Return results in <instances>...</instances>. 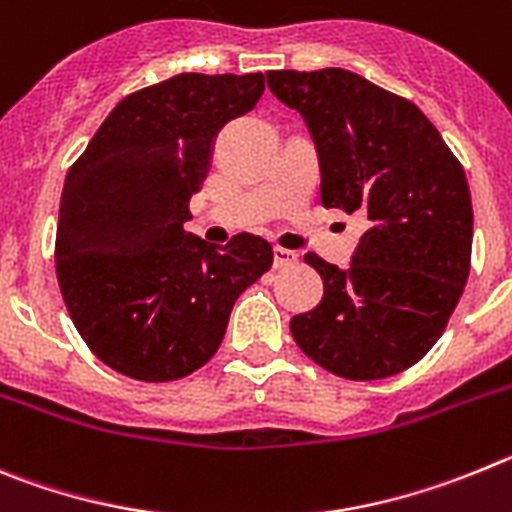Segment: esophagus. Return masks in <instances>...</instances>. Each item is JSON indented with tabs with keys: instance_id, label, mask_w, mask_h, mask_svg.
<instances>
[{
	"instance_id": "1",
	"label": "esophagus",
	"mask_w": 512,
	"mask_h": 512,
	"mask_svg": "<svg viewBox=\"0 0 512 512\" xmlns=\"http://www.w3.org/2000/svg\"><path fill=\"white\" fill-rule=\"evenodd\" d=\"M275 267H290L298 262V252L285 250V247H275Z\"/></svg>"
}]
</instances>
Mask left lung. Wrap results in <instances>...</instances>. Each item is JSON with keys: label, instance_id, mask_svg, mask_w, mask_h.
Listing matches in <instances>:
<instances>
[{"label": "left lung", "instance_id": "obj_1", "mask_svg": "<svg viewBox=\"0 0 512 512\" xmlns=\"http://www.w3.org/2000/svg\"><path fill=\"white\" fill-rule=\"evenodd\" d=\"M267 86L311 132L326 209L367 222L347 267L306 255L324 298L290 319V334L339 377L398 375L434 347L467 283L464 168L413 101L357 73L267 71Z\"/></svg>", "mask_w": 512, "mask_h": 512}]
</instances>
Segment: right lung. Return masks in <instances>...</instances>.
Masks as SVG:
<instances>
[{
  "label": "right lung",
  "mask_w": 512,
  "mask_h": 512,
  "mask_svg": "<svg viewBox=\"0 0 512 512\" xmlns=\"http://www.w3.org/2000/svg\"><path fill=\"white\" fill-rule=\"evenodd\" d=\"M262 73H181L112 109L68 170L55 270L78 334L112 370L145 382L191 375L216 354L234 301L273 265V247H224L186 232L214 140L250 112Z\"/></svg>",
  "instance_id": "right-lung-1"
}]
</instances>
